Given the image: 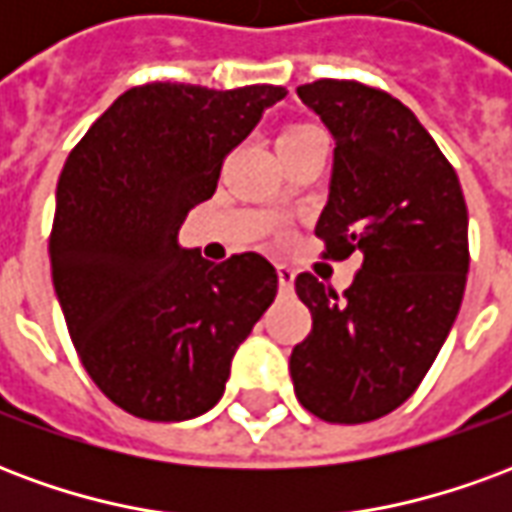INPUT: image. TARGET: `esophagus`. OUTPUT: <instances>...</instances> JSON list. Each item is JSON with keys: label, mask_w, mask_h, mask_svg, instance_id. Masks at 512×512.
<instances>
[{"label": "esophagus", "mask_w": 512, "mask_h": 512, "mask_svg": "<svg viewBox=\"0 0 512 512\" xmlns=\"http://www.w3.org/2000/svg\"><path fill=\"white\" fill-rule=\"evenodd\" d=\"M277 277H279V290L282 293H293V268L288 266H277Z\"/></svg>", "instance_id": "obj_1"}]
</instances>
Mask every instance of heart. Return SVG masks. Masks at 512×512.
Here are the masks:
<instances>
[{
    "label": "heart",
    "mask_w": 512,
    "mask_h": 512,
    "mask_svg": "<svg viewBox=\"0 0 512 512\" xmlns=\"http://www.w3.org/2000/svg\"><path fill=\"white\" fill-rule=\"evenodd\" d=\"M312 126H293V128H288V131H285V134L282 136H290V134H301V131H310Z\"/></svg>",
    "instance_id": "obj_1"
}]
</instances>
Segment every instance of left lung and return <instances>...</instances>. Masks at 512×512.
I'll use <instances>...</instances> for the list:
<instances>
[{
	"label": "left lung",
	"mask_w": 512,
	"mask_h": 512,
	"mask_svg": "<svg viewBox=\"0 0 512 512\" xmlns=\"http://www.w3.org/2000/svg\"><path fill=\"white\" fill-rule=\"evenodd\" d=\"M296 93L334 136L315 224L323 257L365 260L343 296L296 277L312 332L290 354V378L310 414L359 425L406 403L447 340L469 271V213L455 169L406 104L340 79Z\"/></svg>",
	"instance_id": "left-lung-1"
}]
</instances>
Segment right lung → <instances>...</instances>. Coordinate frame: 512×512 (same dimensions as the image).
Listing matches in <instances>:
<instances>
[{"mask_svg":"<svg viewBox=\"0 0 512 512\" xmlns=\"http://www.w3.org/2000/svg\"><path fill=\"white\" fill-rule=\"evenodd\" d=\"M285 87H131L79 139L57 183L54 290L73 348L115 406L180 422L219 403L230 362L277 296L257 252L211 263L178 230L227 153Z\"/></svg>","mask_w":512,"mask_h":512,"instance_id":"add662e5","label":"right lung"}]
</instances>
